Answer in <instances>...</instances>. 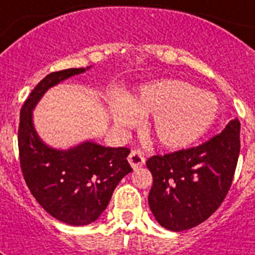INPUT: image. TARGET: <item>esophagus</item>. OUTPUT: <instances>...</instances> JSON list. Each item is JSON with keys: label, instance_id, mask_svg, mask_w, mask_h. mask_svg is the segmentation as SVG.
<instances>
[{"label": "esophagus", "instance_id": "1", "mask_svg": "<svg viewBox=\"0 0 255 255\" xmlns=\"http://www.w3.org/2000/svg\"><path fill=\"white\" fill-rule=\"evenodd\" d=\"M128 162H129V164H131L133 170L140 168L145 163L144 154L141 153L140 150H132L131 154L128 155Z\"/></svg>", "mask_w": 255, "mask_h": 255}]
</instances>
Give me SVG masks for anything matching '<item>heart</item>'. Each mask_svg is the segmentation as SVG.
<instances>
[{
    "label": "heart",
    "mask_w": 255,
    "mask_h": 255,
    "mask_svg": "<svg viewBox=\"0 0 255 255\" xmlns=\"http://www.w3.org/2000/svg\"><path fill=\"white\" fill-rule=\"evenodd\" d=\"M217 98L197 91L180 80L154 81L141 88L127 101L113 104V118L118 127L129 128L138 117H151L150 133L162 146L183 149L196 142L217 119Z\"/></svg>",
    "instance_id": "b5f03b06"
}]
</instances>
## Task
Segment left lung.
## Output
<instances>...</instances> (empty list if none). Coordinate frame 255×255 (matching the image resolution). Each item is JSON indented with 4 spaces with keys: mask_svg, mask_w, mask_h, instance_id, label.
Instances as JSON below:
<instances>
[{
    "mask_svg": "<svg viewBox=\"0 0 255 255\" xmlns=\"http://www.w3.org/2000/svg\"><path fill=\"white\" fill-rule=\"evenodd\" d=\"M239 153L240 122L233 119L204 144L149 158L147 201L158 223L181 232L211 217L230 190Z\"/></svg>",
    "mask_w": 255,
    "mask_h": 255,
    "instance_id": "left-lung-1",
    "label": "left lung"
}]
</instances>
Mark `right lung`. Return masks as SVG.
I'll use <instances>...</instances> for the list:
<instances>
[{
  "mask_svg": "<svg viewBox=\"0 0 255 255\" xmlns=\"http://www.w3.org/2000/svg\"><path fill=\"white\" fill-rule=\"evenodd\" d=\"M87 68L46 75L23 104L18 129L19 159L27 187L46 213L70 226H87L98 219L119 181L132 171L128 147L85 141L68 150H57L44 144L33 128L32 110L45 92Z\"/></svg>",
  "mask_w": 255,
  "mask_h": 255,
  "instance_id": "right-lung-1",
  "label": "right lung"
}]
</instances>
